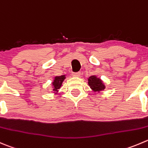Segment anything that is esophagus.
<instances>
[{"instance_id":"esophagus-1","label":"esophagus","mask_w":148,"mask_h":148,"mask_svg":"<svg viewBox=\"0 0 148 148\" xmlns=\"http://www.w3.org/2000/svg\"><path fill=\"white\" fill-rule=\"evenodd\" d=\"M74 77H79L80 76H81V73L80 72H76V73H73L72 74Z\"/></svg>"}]
</instances>
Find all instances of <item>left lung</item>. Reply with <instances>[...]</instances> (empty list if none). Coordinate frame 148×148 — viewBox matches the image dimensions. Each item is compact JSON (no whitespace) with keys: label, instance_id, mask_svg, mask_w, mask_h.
Masks as SVG:
<instances>
[{"label":"left lung","instance_id":"obj_1","mask_svg":"<svg viewBox=\"0 0 148 148\" xmlns=\"http://www.w3.org/2000/svg\"><path fill=\"white\" fill-rule=\"evenodd\" d=\"M88 84L93 92H100L102 90H105L106 86L100 78L96 77L95 75L91 76L88 78Z\"/></svg>","mask_w":148,"mask_h":148}]
</instances>
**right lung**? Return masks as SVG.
Wrapping results in <instances>:
<instances>
[{"label": "right lung", "instance_id": "1", "mask_svg": "<svg viewBox=\"0 0 148 148\" xmlns=\"http://www.w3.org/2000/svg\"><path fill=\"white\" fill-rule=\"evenodd\" d=\"M65 79H66V75L56 76V77H54V79L52 82L53 93H55V94H58V90L61 88L63 82L64 81Z\"/></svg>", "mask_w": 148, "mask_h": 148}]
</instances>
